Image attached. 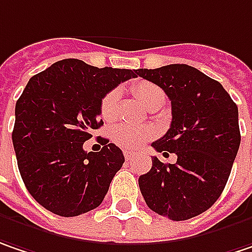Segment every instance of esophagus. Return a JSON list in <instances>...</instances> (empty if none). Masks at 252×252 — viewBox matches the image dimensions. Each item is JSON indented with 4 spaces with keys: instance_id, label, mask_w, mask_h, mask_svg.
<instances>
[{
    "instance_id": "34e87169",
    "label": "esophagus",
    "mask_w": 252,
    "mask_h": 252,
    "mask_svg": "<svg viewBox=\"0 0 252 252\" xmlns=\"http://www.w3.org/2000/svg\"><path fill=\"white\" fill-rule=\"evenodd\" d=\"M124 157H126V161H132L134 158H135V153H132V151H124Z\"/></svg>"
}]
</instances>
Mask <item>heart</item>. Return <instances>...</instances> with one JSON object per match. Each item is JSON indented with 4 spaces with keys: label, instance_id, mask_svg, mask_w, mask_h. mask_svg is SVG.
I'll list each match as a JSON object with an SVG mask.
<instances>
[{
    "label": "heart",
    "instance_id": "obj_1",
    "mask_svg": "<svg viewBox=\"0 0 252 252\" xmlns=\"http://www.w3.org/2000/svg\"><path fill=\"white\" fill-rule=\"evenodd\" d=\"M132 91L148 110H151L154 107H162V104L165 102V93L153 82H135L132 85ZM118 101H120L118 90H111L110 93H107L104 95L102 101H101V107H99L101 117L104 120L108 121L117 115ZM110 135H111V140L117 145H120L123 148H128V150H134V148H140L147 141L151 140L156 135V131L150 126H126V124H118V126H112Z\"/></svg>",
    "mask_w": 252,
    "mask_h": 252
}]
</instances>
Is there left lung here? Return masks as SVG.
Segmentation results:
<instances>
[{
    "instance_id": "obj_1",
    "label": "left lung",
    "mask_w": 252,
    "mask_h": 252,
    "mask_svg": "<svg viewBox=\"0 0 252 252\" xmlns=\"http://www.w3.org/2000/svg\"><path fill=\"white\" fill-rule=\"evenodd\" d=\"M171 99L172 121L153 142L157 153L177 156L175 164L153 157L138 184L147 205L172 221L202 214L220 198L237 157L241 134L238 107L218 81L187 64L137 69Z\"/></svg>"
}]
</instances>
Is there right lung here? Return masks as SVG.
I'll use <instances>...</instances> for the list:
<instances>
[{
    "label": "right lung",
    "mask_w": 252,
    "mask_h": 252,
    "mask_svg": "<svg viewBox=\"0 0 252 252\" xmlns=\"http://www.w3.org/2000/svg\"><path fill=\"white\" fill-rule=\"evenodd\" d=\"M135 77L137 69L67 58L28 81L15 104L12 144L24 184L44 208L77 217L102 202L124 154L101 137L98 153L84 151V142L102 126L104 95Z\"/></svg>",
    "instance_id": "add662e5"
}]
</instances>
